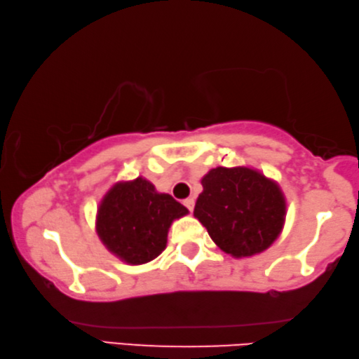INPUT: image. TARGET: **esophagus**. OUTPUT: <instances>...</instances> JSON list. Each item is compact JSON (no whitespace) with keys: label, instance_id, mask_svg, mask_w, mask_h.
<instances>
[{"label":"esophagus","instance_id":"1","mask_svg":"<svg viewBox=\"0 0 359 359\" xmlns=\"http://www.w3.org/2000/svg\"><path fill=\"white\" fill-rule=\"evenodd\" d=\"M184 203V207L189 210V211H192L194 210V205H196V201H194L192 197H189V198H186V201L183 202Z\"/></svg>","mask_w":359,"mask_h":359}]
</instances>
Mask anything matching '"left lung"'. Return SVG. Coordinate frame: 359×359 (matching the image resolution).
I'll use <instances>...</instances> for the list:
<instances>
[{
    "instance_id": "obj_1",
    "label": "left lung",
    "mask_w": 359,
    "mask_h": 359,
    "mask_svg": "<svg viewBox=\"0 0 359 359\" xmlns=\"http://www.w3.org/2000/svg\"><path fill=\"white\" fill-rule=\"evenodd\" d=\"M202 186L194 216L227 255H257L278 238L286 201L273 180L248 167H216L203 176Z\"/></svg>"
}]
</instances>
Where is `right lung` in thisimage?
<instances>
[{
    "label": "right lung",
    "mask_w": 359,
    "mask_h": 359,
    "mask_svg": "<svg viewBox=\"0 0 359 359\" xmlns=\"http://www.w3.org/2000/svg\"><path fill=\"white\" fill-rule=\"evenodd\" d=\"M189 213L170 194H161L148 180L116 183L97 211V233L103 245L132 266L146 264L167 246L168 229Z\"/></svg>",
    "instance_id": "obj_1"
}]
</instances>
